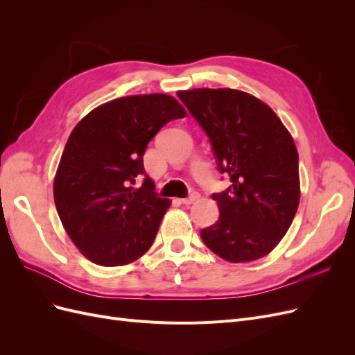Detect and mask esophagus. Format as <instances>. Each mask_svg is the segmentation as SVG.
Segmentation results:
<instances>
[{
  "instance_id": "esophagus-1",
  "label": "esophagus",
  "mask_w": 355,
  "mask_h": 355,
  "mask_svg": "<svg viewBox=\"0 0 355 355\" xmlns=\"http://www.w3.org/2000/svg\"><path fill=\"white\" fill-rule=\"evenodd\" d=\"M198 194H197V192H194V194H191L188 198H182L180 200V202L182 204H185V206H189V204H192V202H194V201H197L198 200Z\"/></svg>"
}]
</instances>
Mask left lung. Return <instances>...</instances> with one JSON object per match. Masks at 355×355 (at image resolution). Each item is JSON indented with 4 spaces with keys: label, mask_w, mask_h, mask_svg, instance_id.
Returning <instances> with one entry per match:
<instances>
[{
    "label": "left lung",
    "mask_w": 355,
    "mask_h": 355,
    "mask_svg": "<svg viewBox=\"0 0 355 355\" xmlns=\"http://www.w3.org/2000/svg\"><path fill=\"white\" fill-rule=\"evenodd\" d=\"M209 136L231 187L213 194L219 219L201 231L209 249L228 262H252L282 241L299 206V155L275 112L232 89L178 92Z\"/></svg>",
    "instance_id": "obj_1"
}]
</instances>
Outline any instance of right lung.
Here are the masks:
<instances>
[{
  "instance_id": "add662e5",
  "label": "right lung",
  "mask_w": 355,
  "mask_h": 355,
  "mask_svg": "<svg viewBox=\"0 0 355 355\" xmlns=\"http://www.w3.org/2000/svg\"><path fill=\"white\" fill-rule=\"evenodd\" d=\"M185 115L168 94H136L98 106L75 125L53 194L63 228L93 263L127 265L153 245L170 200L145 175L144 154L161 127Z\"/></svg>"
}]
</instances>
